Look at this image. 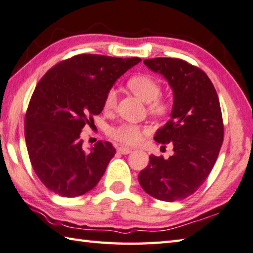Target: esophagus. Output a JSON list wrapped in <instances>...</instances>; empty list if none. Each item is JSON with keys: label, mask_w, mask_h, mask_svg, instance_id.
Segmentation results:
<instances>
[{"label": "esophagus", "mask_w": 253, "mask_h": 253, "mask_svg": "<svg viewBox=\"0 0 253 253\" xmlns=\"http://www.w3.org/2000/svg\"><path fill=\"white\" fill-rule=\"evenodd\" d=\"M118 151L122 155H127V154L131 153L132 149L127 148V147H118Z\"/></svg>", "instance_id": "esophagus-1"}]
</instances>
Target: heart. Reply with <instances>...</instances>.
I'll return each mask as SVG.
<instances>
[{
    "label": "heart",
    "mask_w": 253,
    "mask_h": 253,
    "mask_svg": "<svg viewBox=\"0 0 253 253\" xmlns=\"http://www.w3.org/2000/svg\"><path fill=\"white\" fill-rule=\"evenodd\" d=\"M127 88L145 103H148V110L151 114L165 116L169 114L170 105L166 99L161 98V84L149 75H135L127 80ZM116 105V92L114 89L107 91L104 99V108L106 111L113 110ZM150 126H142L130 122H124L116 126H112L108 134L112 139L126 146H138L147 135L151 133Z\"/></svg>",
    "instance_id": "heart-1"
}]
</instances>
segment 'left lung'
<instances>
[{
	"mask_svg": "<svg viewBox=\"0 0 253 253\" xmlns=\"http://www.w3.org/2000/svg\"><path fill=\"white\" fill-rule=\"evenodd\" d=\"M143 63L173 89L170 120L154 139L172 143L174 154L167 159L151 155L139 183L149 196L173 203L196 192L215 165L224 139L219 99L208 76L188 62L156 57Z\"/></svg>",
	"mask_w": 253,
	"mask_h": 253,
	"instance_id": "obj_1",
	"label": "left lung"
}]
</instances>
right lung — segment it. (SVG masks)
Returning a JSON list of instances; mask_svg holds the SVG:
<instances>
[{
    "label": "right lung",
    "mask_w": 253,
    "mask_h": 253,
    "mask_svg": "<svg viewBox=\"0 0 253 253\" xmlns=\"http://www.w3.org/2000/svg\"><path fill=\"white\" fill-rule=\"evenodd\" d=\"M139 57L79 54L49 69L30 98L25 138L33 169L46 188L75 198L94 189L115 148L108 141L83 147L80 133L104 108L107 91Z\"/></svg>",
    "instance_id": "1"
}]
</instances>
